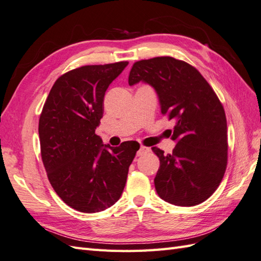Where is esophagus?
<instances>
[{
    "instance_id": "1",
    "label": "esophagus",
    "mask_w": 261,
    "mask_h": 261,
    "mask_svg": "<svg viewBox=\"0 0 261 261\" xmlns=\"http://www.w3.org/2000/svg\"><path fill=\"white\" fill-rule=\"evenodd\" d=\"M149 151H150L149 148H146V146L141 145V146H140V149L138 150V152H137V155H138V156H141V155L144 154V153H148Z\"/></svg>"
}]
</instances>
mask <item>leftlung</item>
<instances>
[{"instance_id": "1", "label": "left lung", "mask_w": 261, "mask_h": 261, "mask_svg": "<svg viewBox=\"0 0 261 261\" xmlns=\"http://www.w3.org/2000/svg\"><path fill=\"white\" fill-rule=\"evenodd\" d=\"M155 89L162 115L174 120L171 154L153 146L160 160L155 190L177 206L203 203L217 190L227 166V121L215 91L192 65L170 56L133 64L129 85Z\"/></svg>"}]
</instances>
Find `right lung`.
Masks as SVG:
<instances>
[{
    "label": "right lung",
    "mask_w": 261,
    "mask_h": 261,
    "mask_svg": "<svg viewBox=\"0 0 261 261\" xmlns=\"http://www.w3.org/2000/svg\"><path fill=\"white\" fill-rule=\"evenodd\" d=\"M128 62L72 69L53 85L39 117L41 154L49 182L71 208L97 213L121 196L140 145L102 144L96 129L109 85Z\"/></svg>",
    "instance_id": "right-lung-1"
}]
</instances>
